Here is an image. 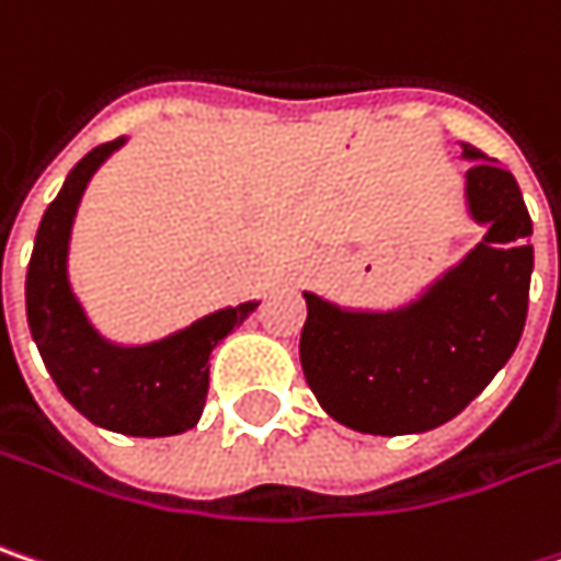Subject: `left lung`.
Returning <instances> with one entry per match:
<instances>
[{
  "label": "left lung",
  "instance_id": "obj_1",
  "mask_svg": "<svg viewBox=\"0 0 561 561\" xmlns=\"http://www.w3.org/2000/svg\"><path fill=\"white\" fill-rule=\"evenodd\" d=\"M467 203L485 238L419 301L387 313L343 311L305 295L301 368L336 422L368 435L445 425L495 378L527 320L530 213L511 171L463 142Z\"/></svg>",
  "mask_w": 561,
  "mask_h": 561
}]
</instances>
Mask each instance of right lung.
Segmentation results:
<instances>
[{
    "mask_svg": "<svg viewBox=\"0 0 561 561\" xmlns=\"http://www.w3.org/2000/svg\"><path fill=\"white\" fill-rule=\"evenodd\" d=\"M123 142L88 151L41 218L24 282L27 327L59 393L84 419L119 435L164 438L199 422L209 393V355L248 320L256 301L221 308L149 346H114L88 323L66 273L69 234L91 174Z\"/></svg>",
    "mask_w": 561,
    "mask_h": 561,
    "instance_id": "obj_1",
    "label": "right lung"
}]
</instances>
